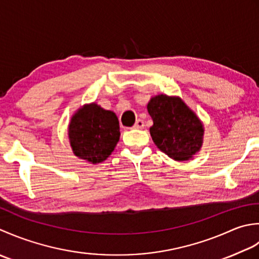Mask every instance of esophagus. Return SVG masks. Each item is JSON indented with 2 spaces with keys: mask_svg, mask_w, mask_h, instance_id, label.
<instances>
[{
  "mask_svg": "<svg viewBox=\"0 0 259 259\" xmlns=\"http://www.w3.org/2000/svg\"><path fill=\"white\" fill-rule=\"evenodd\" d=\"M133 127H134V128H137V130L144 128V122H143V120H142V119H137Z\"/></svg>",
  "mask_w": 259,
  "mask_h": 259,
  "instance_id": "obj_1",
  "label": "esophagus"
}]
</instances>
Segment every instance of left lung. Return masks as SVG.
Wrapping results in <instances>:
<instances>
[{"mask_svg": "<svg viewBox=\"0 0 259 259\" xmlns=\"http://www.w3.org/2000/svg\"><path fill=\"white\" fill-rule=\"evenodd\" d=\"M147 112L153 119L152 140L168 157L186 161L201 149L203 125L180 97L157 95L147 104Z\"/></svg>", "mask_w": 259, "mask_h": 259, "instance_id": "left-lung-1", "label": "left lung"}]
</instances>
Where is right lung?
Wrapping results in <instances>:
<instances>
[{
	"label": "right lung",
	"mask_w": 259,
	"mask_h": 259,
	"mask_svg": "<svg viewBox=\"0 0 259 259\" xmlns=\"http://www.w3.org/2000/svg\"><path fill=\"white\" fill-rule=\"evenodd\" d=\"M119 135L117 116L96 103L79 108L68 127L73 154L93 164L105 161L112 154Z\"/></svg>",
	"instance_id": "right-lung-1"
}]
</instances>
